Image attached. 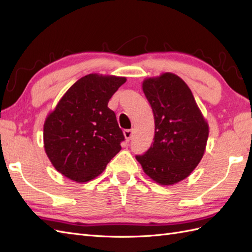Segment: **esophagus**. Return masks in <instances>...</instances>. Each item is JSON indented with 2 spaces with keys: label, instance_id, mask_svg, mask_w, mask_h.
<instances>
[{
  "label": "esophagus",
  "instance_id": "esophagus-1",
  "mask_svg": "<svg viewBox=\"0 0 252 252\" xmlns=\"http://www.w3.org/2000/svg\"><path fill=\"white\" fill-rule=\"evenodd\" d=\"M132 135H133L132 129H126V130H124V136H125L127 141L130 140V139L132 138Z\"/></svg>",
  "mask_w": 252,
  "mask_h": 252
}]
</instances>
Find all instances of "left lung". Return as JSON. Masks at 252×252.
I'll use <instances>...</instances> for the list:
<instances>
[{"instance_id":"obj_1","label":"left lung","mask_w":252,"mask_h":252,"mask_svg":"<svg viewBox=\"0 0 252 252\" xmlns=\"http://www.w3.org/2000/svg\"><path fill=\"white\" fill-rule=\"evenodd\" d=\"M155 123L153 143L136 155L143 171L161 186L189 176L202 159L209 128L191 89L180 77L164 73L143 82Z\"/></svg>"}]
</instances>
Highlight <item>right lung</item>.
<instances>
[{"instance_id": "obj_1", "label": "right lung", "mask_w": 252, "mask_h": 252, "mask_svg": "<svg viewBox=\"0 0 252 252\" xmlns=\"http://www.w3.org/2000/svg\"><path fill=\"white\" fill-rule=\"evenodd\" d=\"M126 77L88 74L72 85L44 123V148L56 170L76 182L101 173L125 140L108 108Z\"/></svg>"}]
</instances>
